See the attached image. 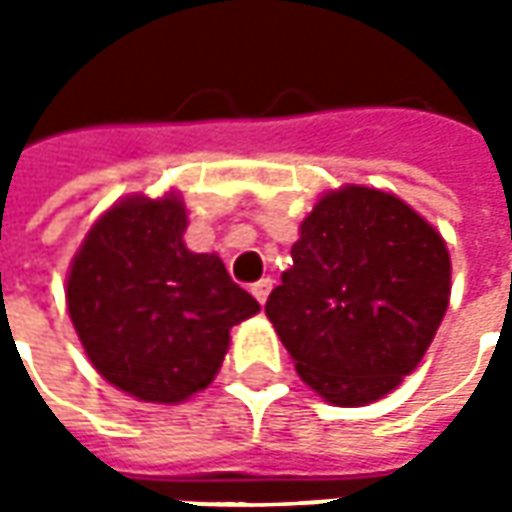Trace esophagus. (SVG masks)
I'll return each mask as SVG.
<instances>
[{
  "label": "esophagus",
  "mask_w": 512,
  "mask_h": 512,
  "mask_svg": "<svg viewBox=\"0 0 512 512\" xmlns=\"http://www.w3.org/2000/svg\"><path fill=\"white\" fill-rule=\"evenodd\" d=\"M270 290H273V282H270V279H262V282H256V285L250 287V293L256 296V302H259V305H265L267 296H270Z\"/></svg>",
  "instance_id": "esophagus-1"
}]
</instances>
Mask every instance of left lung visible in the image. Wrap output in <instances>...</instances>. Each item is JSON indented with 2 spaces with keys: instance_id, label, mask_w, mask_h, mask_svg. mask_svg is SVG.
Segmentation results:
<instances>
[{
  "instance_id": "1",
  "label": "left lung",
  "mask_w": 512,
  "mask_h": 512,
  "mask_svg": "<svg viewBox=\"0 0 512 512\" xmlns=\"http://www.w3.org/2000/svg\"><path fill=\"white\" fill-rule=\"evenodd\" d=\"M290 256L265 313L302 382L336 407L393 393L450 305L442 233L393 193L344 185L319 196Z\"/></svg>"
}]
</instances>
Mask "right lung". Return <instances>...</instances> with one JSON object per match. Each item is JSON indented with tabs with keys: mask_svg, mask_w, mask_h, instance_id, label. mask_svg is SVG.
I'll use <instances>...</instances> for the list:
<instances>
[{
	"mask_svg": "<svg viewBox=\"0 0 512 512\" xmlns=\"http://www.w3.org/2000/svg\"><path fill=\"white\" fill-rule=\"evenodd\" d=\"M179 190L125 196L90 225L65 282L70 322L96 373L148 404H182L216 379L230 327L259 302L216 253L185 245Z\"/></svg>",
	"mask_w": 512,
	"mask_h": 512,
	"instance_id": "add662e5",
	"label": "right lung"
}]
</instances>
